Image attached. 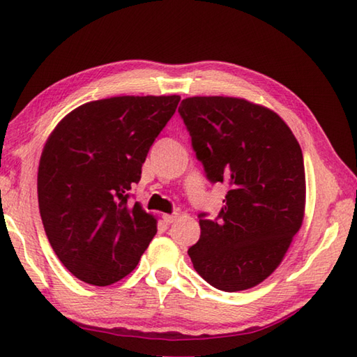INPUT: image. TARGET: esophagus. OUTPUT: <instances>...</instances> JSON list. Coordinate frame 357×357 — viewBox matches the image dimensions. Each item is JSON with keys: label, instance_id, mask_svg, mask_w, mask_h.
<instances>
[{"label": "esophagus", "instance_id": "34e87169", "mask_svg": "<svg viewBox=\"0 0 357 357\" xmlns=\"http://www.w3.org/2000/svg\"><path fill=\"white\" fill-rule=\"evenodd\" d=\"M162 218H164V222L167 225H172L173 222H176L178 213H164V215H162Z\"/></svg>", "mask_w": 357, "mask_h": 357}]
</instances>
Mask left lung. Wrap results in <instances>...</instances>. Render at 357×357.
Instances as JSON below:
<instances>
[{"instance_id": "left-lung-1", "label": "left lung", "mask_w": 357, "mask_h": 357, "mask_svg": "<svg viewBox=\"0 0 357 357\" xmlns=\"http://www.w3.org/2000/svg\"><path fill=\"white\" fill-rule=\"evenodd\" d=\"M211 183H228L220 220L199 215L189 256L215 289L246 290L280 267L306 207L300 144L280 115L234 96H192L179 106Z\"/></svg>"}]
</instances>
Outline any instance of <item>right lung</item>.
Wrapping results in <instances>:
<instances>
[{"instance_id":"add662e5","label":"right lung","mask_w":357,"mask_h":357,"mask_svg":"<svg viewBox=\"0 0 357 357\" xmlns=\"http://www.w3.org/2000/svg\"><path fill=\"white\" fill-rule=\"evenodd\" d=\"M181 96H112L76 107L57 123L37 173L47 237L71 275L111 286L137 267L158 220L128 201L150 146Z\"/></svg>"}]
</instances>
